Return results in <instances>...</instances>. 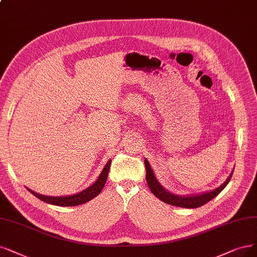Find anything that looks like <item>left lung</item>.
I'll use <instances>...</instances> for the list:
<instances>
[{
    "mask_svg": "<svg viewBox=\"0 0 257 257\" xmlns=\"http://www.w3.org/2000/svg\"><path fill=\"white\" fill-rule=\"evenodd\" d=\"M145 167H146V181L147 184L150 188L151 193H153L157 198H159L160 200H162L163 202L170 204V205H175L179 207H185V208H196L201 206L205 203H207L210 200H212L213 198H215L218 194H219L222 189L227 185L229 181L231 180V177L233 173L229 176L225 180V182L220 185L218 188L214 189L212 192H208L205 194L201 195H197V196H186V197H181V196H177L174 194H170L167 192L166 189H164L162 186L160 185V183L157 181V179L154 175L153 169H151L148 161L145 160Z\"/></svg>",
    "mask_w": 257,
    "mask_h": 257,
    "instance_id": "8db88e82",
    "label": "left lung"
}]
</instances>
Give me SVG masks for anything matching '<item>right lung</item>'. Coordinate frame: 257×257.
I'll return each mask as SVG.
<instances>
[{"instance_id":"1","label":"right lung","mask_w":257,"mask_h":257,"mask_svg":"<svg viewBox=\"0 0 257 257\" xmlns=\"http://www.w3.org/2000/svg\"><path fill=\"white\" fill-rule=\"evenodd\" d=\"M110 166H111V161H109V162L106 164V166L103 167L100 176L96 180V182H95L92 186L88 187L87 189H84V191L80 192L79 194H76L73 196H66V197H49V196H42V195L37 194V193L31 191V189H30V192L35 197L40 199L41 201H44L46 203H50L53 205H59V206L80 205V204L88 202L89 200H91V199L95 198L102 191L104 183H106V181H107Z\"/></svg>"}]
</instances>
